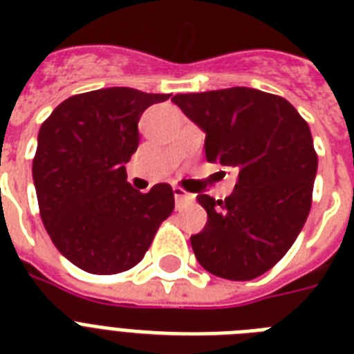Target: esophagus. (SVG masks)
I'll list each match as a JSON object with an SVG mask.
<instances>
[{"mask_svg": "<svg viewBox=\"0 0 354 354\" xmlns=\"http://www.w3.org/2000/svg\"><path fill=\"white\" fill-rule=\"evenodd\" d=\"M174 200H176V205H178V207H180V205L189 204V202H193L194 194L185 193V191H183L182 187H174Z\"/></svg>", "mask_w": 354, "mask_h": 354, "instance_id": "34e87169", "label": "esophagus"}]
</instances>
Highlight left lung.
Listing matches in <instances>:
<instances>
[{"label": "left lung", "mask_w": 354, "mask_h": 354, "mask_svg": "<svg viewBox=\"0 0 354 354\" xmlns=\"http://www.w3.org/2000/svg\"><path fill=\"white\" fill-rule=\"evenodd\" d=\"M172 102L205 132V158L239 169L226 200L198 194L204 232L191 236L198 263L232 281L255 279L285 257L313 205L318 154L290 102L253 88L178 93Z\"/></svg>", "instance_id": "obj_1"}]
</instances>
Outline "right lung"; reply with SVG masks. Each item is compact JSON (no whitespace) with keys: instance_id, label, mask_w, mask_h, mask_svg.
Listing matches in <instances>:
<instances>
[{"instance_id":"add662e5","label":"right lung","mask_w":354,"mask_h":354,"mask_svg":"<svg viewBox=\"0 0 354 354\" xmlns=\"http://www.w3.org/2000/svg\"><path fill=\"white\" fill-rule=\"evenodd\" d=\"M169 97L102 88L69 97L41 122L32 160L41 222L58 252L84 272L133 268L174 209L169 183L139 193L124 169L138 150L141 113Z\"/></svg>"}]
</instances>
